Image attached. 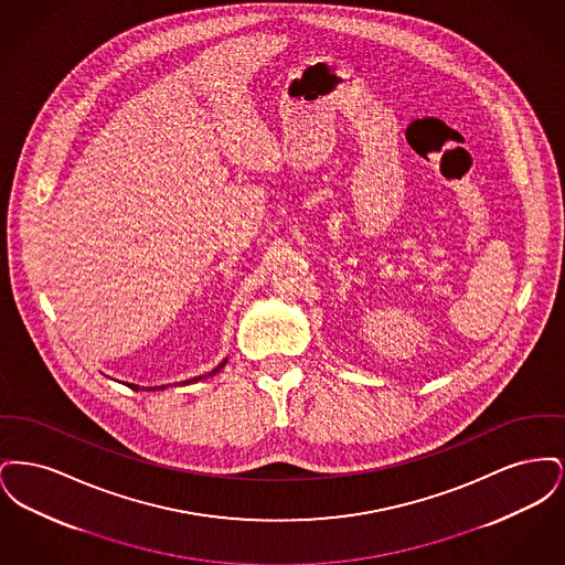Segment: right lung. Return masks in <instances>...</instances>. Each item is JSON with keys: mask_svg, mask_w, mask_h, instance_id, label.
<instances>
[{"mask_svg": "<svg viewBox=\"0 0 565 565\" xmlns=\"http://www.w3.org/2000/svg\"><path fill=\"white\" fill-rule=\"evenodd\" d=\"M226 364V360H222L217 366H215L212 373H207V375L194 376V379H186V381H180V383H175V385H189V383H196V381H201V379H207V376H214L222 366ZM125 385H129L131 390H139V385H135V383H125ZM167 385H154V387H148V390H164Z\"/></svg>", "mask_w": 565, "mask_h": 565, "instance_id": "1", "label": "right lung"}]
</instances>
